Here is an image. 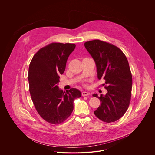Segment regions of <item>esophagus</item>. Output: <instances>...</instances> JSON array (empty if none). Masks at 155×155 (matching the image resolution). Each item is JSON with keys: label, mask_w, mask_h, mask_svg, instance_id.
I'll return each instance as SVG.
<instances>
[{"label": "esophagus", "mask_w": 155, "mask_h": 155, "mask_svg": "<svg viewBox=\"0 0 155 155\" xmlns=\"http://www.w3.org/2000/svg\"><path fill=\"white\" fill-rule=\"evenodd\" d=\"M88 95H89V92H82V96H88Z\"/></svg>", "instance_id": "1"}]
</instances>
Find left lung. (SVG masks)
Segmentation results:
<instances>
[{
	"label": "left lung",
	"instance_id": "obj_1",
	"mask_svg": "<svg viewBox=\"0 0 155 155\" xmlns=\"http://www.w3.org/2000/svg\"><path fill=\"white\" fill-rule=\"evenodd\" d=\"M84 46L95 62L98 79L105 80L107 90L100 97L93 94L101 102L94 114L104 122H114L125 114L130 103L133 79L128 61L118 47L109 43L95 39Z\"/></svg>",
	"mask_w": 155,
	"mask_h": 155
}]
</instances>
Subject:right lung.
Instances as JSON below:
<instances>
[{
  "mask_svg": "<svg viewBox=\"0 0 155 155\" xmlns=\"http://www.w3.org/2000/svg\"><path fill=\"white\" fill-rule=\"evenodd\" d=\"M75 48L73 44H50L39 49L30 63L28 77L32 101L40 116L51 124L64 121L73 112L74 100L81 96L77 89L65 92L58 87L59 75L64 72Z\"/></svg>",
  "mask_w": 155,
  "mask_h": 155,
  "instance_id": "obj_1",
  "label": "right lung"
}]
</instances>
